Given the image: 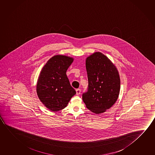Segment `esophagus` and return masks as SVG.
Returning a JSON list of instances; mask_svg holds the SVG:
<instances>
[{"instance_id": "1", "label": "esophagus", "mask_w": 155, "mask_h": 155, "mask_svg": "<svg viewBox=\"0 0 155 155\" xmlns=\"http://www.w3.org/2000/svg\"><path fill=\"white\" fill-rule=\"evenodd\" d=\"M81 89H79V88H78V89H77L76 90V94L77 95H79L80 94H81Z\"/></svg>"}]
</instances>
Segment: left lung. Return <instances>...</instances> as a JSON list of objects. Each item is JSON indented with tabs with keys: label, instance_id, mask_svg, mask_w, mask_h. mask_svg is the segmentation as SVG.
<instances>
[{
	"label": "left lung",
	"instance_id": "left-lung-1",
	"mask_svg": "<svg viewBox=\"0 0 155 155\" xmlns=\"http://www.w3.org/2000/svg\"><path fill=\"white\" fill-rule=\"evenodd\" d=\"M86 68L88 88L83 94V100L91 112L101 114L112 107L119 97V72L112 61L100 52L86 58Z\"/></svg>",
	"mask_w": 155,
	"mask_h": 155
}]
</instances>
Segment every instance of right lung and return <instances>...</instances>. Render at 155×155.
<instances>
[{"mask_svg":"<svg viewBox=\"0 0 155 155\" xmlns=\"http://www.w3.org/2000/svg\"><path fill=\"white\" fill-rule=\"evenodd\" d=\"M74 60L65 55H55L48 60L39 75L37 94L43 105L52 112L64 109L76 93L66 74Z\"/></svg>","mask_w":155,"mask_h":155,"instance_id":"1","label":"right lung"}]
</instances>
